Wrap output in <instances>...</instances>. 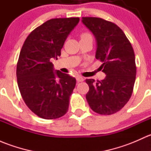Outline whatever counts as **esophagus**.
I'll use <instances>...</instances> for the list:
<instances>
[{
    "label": "esophagus",
    "mask_w": 151,
    "mask_h": 151,
    "mask_svg": "<svg viewBox=\"0 0 151 151\" xmlns=\"http://www.w3.org/2000/svg\"><path fill=\"white\" fill-rule=\"evenodd\" d=\"M77 81L78 82V83H80V82H83L84 81V79H83V77H81V76H77Z\"/></svg>",
    "instance_id": "obj_1"
}]
</instances>
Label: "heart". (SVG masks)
I'll return each mask as SVG.
<instances>
[{"label": "heart", "instance_id": "b5f03b06", "mask_svg": "<svg viewBox=\"0 0 151 151\" xmlns=\"http://www.w3.org/2000/svg\"><path fill=\"white\" fill-rule=\"evenodd\" d=\"M88 37H91V36L88 33H83V35L81 36V39H83V38H88Z\"/></svg>", "mask_w": 151, "mask_h": 151}]
</instances>
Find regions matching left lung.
<instances>
[{"instance_id": "left-lung-1", "label": "left lung", "mask_w": 151, "mask_h": 151, "mask_svg": "<svg viewBox=\"0 0 151 151\" xmlns=\"http://www.w3.org/2000/svg\"><path fill=\"white\" fill-rule=\"evenodd\" d=\"M82 22L96 42V58L103 62L106 74L101 81L86 80L90 107L101 115H112L124 106L132 96L136 78L135 56L132 45L118 25L98 17H83Z\"/></svg>"}]
</instances>
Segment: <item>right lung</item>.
Returning <instances> with one entry per match:
<instances>
[{"mask_svg":"<svg viewBox=\"0 0 151 151\" xmlns=\"http://www.w3.org/2000/svg\"><path fill=\"white\" fill-rule=\"evenodd\" d=\"M80 21L56 18L33 30L25 39L17 66L19 91L29 109L44 119L66 113L76 79L55 70L51 60L60 55L65 41Z\"/></svg>","mask_w":151,"mask_h":151,"instance_id":"1","label":"right lung"}]
</instances>
